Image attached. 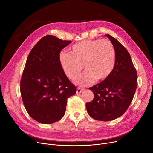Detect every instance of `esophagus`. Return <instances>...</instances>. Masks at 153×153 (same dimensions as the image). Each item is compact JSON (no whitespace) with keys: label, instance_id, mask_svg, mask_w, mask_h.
<instances>
[{"label":"esophagus","instance_id":"obj_1","mask_svg":"<svg viewBox=\"0 0 153 153\" xmlns=\"http://www.w3.org/2000/svg\"><path fill=\"white\" fill-rule=\"evenodd\" d=\"M84 91V89H82V88H80V87H78V88H77V89H76V93H81V92Z\"/></svg>","mask_w":153,"mask_h":153}]
</instances>
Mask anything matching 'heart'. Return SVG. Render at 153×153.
Returning <instances> with one entry per match:
<instances>
[{
	"label": "heart",
	"mask_w": 153,
	"mask_h": 153,
	"mask_svg": "<svg viewBox=\"0 0 153 153\" xmlns=\"http://www.w3.org/2000/svg\"><path fill=\"white\" fill-rule=\"evenodd\" d=\"M59 62L69 79L76 78L83 69L86 70L75 80L80 85H88L95 80H103L112 72L115 62V51L108 39L85 40L74 45L70 53H62Z\"/></svg>",
	"instance_id": "b5f03b06"
}]
</instances>
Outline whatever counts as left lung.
Returning a JSON list of instances; mask_svg holds the SVG:
<instances>
[{
	"instance_id": "8db88e82",
	"label": "left lung",
	"mask_w": 153,
	"mask_h": 153,
	"mask_svg": "<svg viewBox=\"0 0 153 153\" xmlns=\"http://www.w3.org/2000/svg\"><path fill=\"white\" fill-rule=\"evenodd\" d=\"M105 36L115 48V66L106 79L89 88L94 99L86 103L90 116L101 121L121 117L131 104L137 87V71L128 50L114 37Z\"/></svg>"
}]
</instances>
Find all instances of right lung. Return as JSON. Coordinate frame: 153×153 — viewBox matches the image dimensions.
I'll list each match as a JSON object with an SVG mask.
<instances>
[{
  "mask_svg": "<svg viewBox=\"0 0 153 153\" xmlns=\"http://www.w3.org/2000/svg\"><path fill=\"white\" fill-rule=\"evenodd\" d=\"M71 42L47 35L27 57L20 82L21 96L27 113L40 123L59 121L65 114L68 98L76 94V87L59 62L60 52Z\"/></svg>",
  "mask_w": 153,
  "mask_h": 153,
  "instance_id": "add662e5",
  "label": "right lung"
}]
</instances>
